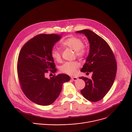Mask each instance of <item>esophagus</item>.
I'll use <instances>...</instances> for the list:
<instances>
[{"label":"esophagus","mask_w":132,"mask_h":132,"mask_svg":"<svg viewBox=\"0 0 132 132\" xmlns=\"http://www.w3.org/2000/svg\"><path fill=\"white\" fill-rule=\"evenodd\" d=\"M71 79L72 80H73V81H76V80H77L78 79V78L76 77H71Z\"/></svg>","instance_id":"1"}]
</instances>
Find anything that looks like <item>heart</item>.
<instances>
[{"mask_svg":"<svg viewBox=\"0 0 132 132\" xmlns=\"http://www.w3.org/2000/svg\"><path fill=\"white\" fill-rule=\"evenodd\" d=\"M62 45L64 47H68L73 50L78 58H84L86 55V47L84 45L83 41L79 37H69L62 42ZM51 55L55 61L57 62L61 61L62 54L59 49L53 48L51 52ZM79 66V64L76 61L67 62L61 66L60 69L62 72L72 75L76 72Z\"/></svg>","mask_w":132,"mask_h":132,"instance_id":"1","label":"heart"}]
</instances>
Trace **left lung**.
I'll return each instance as SVG.
<instances>
[{"instance_id": "1", "label": "left lung", "mask_w": 132, "mask_h": 132, "mask_svg": "<svg viewBox=\"0 0 132 132\" xmlns=\"http://www.w3.org/2000/svg\"><path fill=\"white\" fill-rule=\"evenodd\" d=\"M84 34L90 43V52L82 72H92L91 78L80 77L85 87L80 92L85 98L97 102L104 98L113 84L117 70L114 55L108 43L92 31L85 29L77 32Z\"/></svg>"}]
</instances>
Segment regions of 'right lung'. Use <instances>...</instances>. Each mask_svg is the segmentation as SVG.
<instances>
[{
	"mask_svg": "<svg viewBox=\"0 0 132 132\" xmlns=\"http://www.w3.org/2000/svg\"><path fill=\"white\" fill-rule=\"evenodd\" d=\"M61 38V35L55 34L37 35L23 45L19 54L17 72L21 89L36 104L53 103L59 96L63 84L70 80L64 73L54 75L50 79L45 77L48 71L55 73L57 70L51 52Z\"/></svg>",
	"mask_w": 132,
	"mask_h": 132,
	"instance_id": "right-lung-1",
	"label": "right lung"
}]
</instances>
